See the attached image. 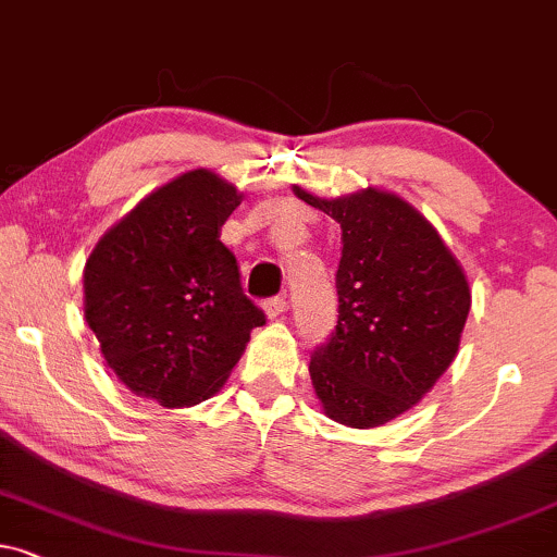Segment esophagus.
Segmentation results:
<instances>
[{
    "label": "esophagus",
    "mask_w": 557,
    "mask_h": 557,
    "mask_svg": "<svg viewBox=\"0 0 557 557\" xmlns=\"http://www.w3.org/2000/svg\"><path fill=\"white\" fill-rule=\"evenodd\" d=\"M265 314L268 318H278V314L286 312V307H289V301H286V294H276V297L265 299Z\"/></svg>",
    "instance_id": "34e87169"
}]
</instances>
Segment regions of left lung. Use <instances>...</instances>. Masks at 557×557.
Here are the masks:
<instances>
[{
    "label": "left lung",
    "instance_id": "obj_1",
    "mask_svg": "<svg viewBox=\"0 0 557 557\" xmlns=\"http://www.w3.org/2000/svg\"><path fill=\"white\" fill-rule=\"evenodd\" d=\"M301 201L343 230L338 325L314 348L310 376L325 416L374 429L421 400L455 361L470 286L436 230L384 190Z\"/></svg>",
    "mask_w": 557,
    "mask_h": 557
}]
</instances>
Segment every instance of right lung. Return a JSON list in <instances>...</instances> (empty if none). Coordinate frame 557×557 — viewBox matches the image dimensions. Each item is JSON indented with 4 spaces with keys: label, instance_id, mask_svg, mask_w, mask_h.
I'll list each match as a JSON object with an SVG mask.
<instances>
[{
    "label": "right lung",
    "instance_id": "add662e5",
    "mask_svg": "<svg viewBox=\"0 0 557 557\" xmlns=\"http://www.w3.org/2000/svg\"><path fill=\"white\" fill-rule=\"evenodd\" d=\"M243 196L209 170L162 185L100 239L85 265V318L134 395L164 408L222 387L265 312L245 297L222 224Z\"/></svg>",
    "mask_w": 557,
    "mask_h": 557
}]
</instances>
